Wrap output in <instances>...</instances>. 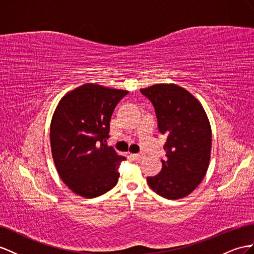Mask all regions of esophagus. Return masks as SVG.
Returning a JSON list of instances; mask_svg holds the SVG:
<instances>
[{
  "mask_svg": "<svg viewBox=\"0 0 254 254\" xmlns=\"http://www.w3.org/2000/svg\"><path fill=\"white\" fill-rule=\"evenodd\" d=\"M133 155V158L135 159V160H137V161H140V160H142L144 159L145 157H146V154H145V152H139V153H135V154H132Z\"/></svg>",
  "mask_w": 254,
  "mask_h": 254,
  "instance_id": "1",
  "label": "esophagus"
}]
</instances>
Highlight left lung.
Here are the masks:
<instances>
[{
  "instance_id": "obj_1",
  "label": "left lung",
  "mask_w": 254,
  "mask_h": 254,
  "mask_svg": "<svg viewBox=\"0 0 254 254\" xmlns=\"http://www.w3.org/2000/svg\"><path fill=\"white\" fill-rule=\"evenodd\" d=\"M140 92L153 105L159 131L167 136L162 171L147 183L165 198L185 197L204 179L209 164L211 128L205 110L177 84H154Z\"/></svg>"
}]
</instances>
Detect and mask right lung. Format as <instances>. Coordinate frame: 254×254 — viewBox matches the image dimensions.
I'll return each instance as SVG.
<instances>
[{"label":"right lung","mask_w":254,"mask_h":254,"mask_svg":"<svg viewBox=\"0 0 254 254\" xmlns=\"http://www.w3.org/2000/svg\"><path fill=\"white\" fill-rule=\"evenodd\" d=\"M127 91L86 83L60 101L50 126V145L60 178L74 193L92 198L118 183L126 158L108 147L110 118Z\"/></svg>","instance_id":"add662e5"}]
</instances>
